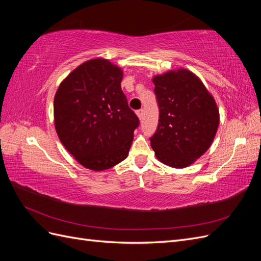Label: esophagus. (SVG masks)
Here are the masks:
<instances>
[{"label":"esophagus","instance_id":"34e87169","mask_svg":"<svg viewBox=\"0 0 261 261\" xmlns=\"http://www.w3.org/2000/svg\"><path fill=\"white\" fill-rule=\"evenodd\" d=\"M136 115L138 116L139 120H141V118H143V115H144V110H143V109L137 110V111H136Z\"/></svg>","mask_w":261,"mask_h":261}]
</instances>
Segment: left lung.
<instances>
[{"label": "left lung", "mask_w": 261, "mask_h": 261, "mask_svg": "<svg viewBox=\"0 0 261 261\" xmlns=\"http://www.w3.org/2000/svg\"><path fill=\"white\" fill-rule=\"evenodd\" d=\"M159 124L150 144L156 159L172 168L193 164L211 146L220 115L215 99L188 69L170 70L152 78Z\"/></svg>", "instance_id": "obj_1"}]
</instances>
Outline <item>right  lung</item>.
<instances>
[{
	"mask_svg": "<svg viewBox=\"0 0 261 261\" xmlns=\"http://www.w3.org/2000/svg\"><path fill=\"white\" fill-rule=\"evenodd\" d=\"M123 70L105 59L76 67L54 97V124L61 143L83 167L111 169L128 155L137 115L121 88Z\"/></svg>",
	"mask_w": 261,
	"mask_h": 261,
	"instance_id": "obj_1",
	"label": "right lung"
}]
</instances>
